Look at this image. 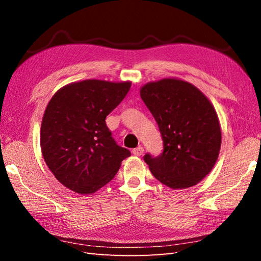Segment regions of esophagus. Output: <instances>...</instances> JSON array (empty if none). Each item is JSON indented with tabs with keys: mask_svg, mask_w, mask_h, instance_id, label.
Listing matches in <instances>:
<instances>
[{
	"mask_svg": "<svg viewBox=\"0 0 261 261\" xmlns=\"http://www.w3.org/2000/svg\"><path fill=\"white\" fill-rule=\"evenodd\" d=\"M143 151H145V150H143V148L141 146H139V147H137L136 149H134V151H132V152H134L135 156L139 157V156H141V154L143 153Z\"/></svg>",
	"mask_w": 261,
	"mask_h": 261,
	"instance_id": "34e87169",
	"label": "esophagus"
}]
</instances>
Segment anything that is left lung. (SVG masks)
Listing matches in <instances>:
<instances>
[{
	"label": "left lung",
	"instance_id": "left-lung-1",
	"mask_svg": "<svg viewBox=\"0 0 261 261\" xmlns=\"http://www.w3.org/2000/svg\"><path fill=\"white\" fill-rule=\"evenodd\" d=\"M140 96L164 141L160 156L143 157L151 174L173 190L196 185L214 167L221 148L220 121L212 103L196 86L178 79L147 83Z\"/></svg>",
	"mask_w": 261,
	"mask_h": 261
}]
</instances>
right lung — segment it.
Returning <instances> with one entry per match:
<instances>
[{"label": "right lung", "mask_w": 261, "mask_h": 261, "mask_svg": "<svg viewBox=\"0 0 261 261\" xmlns=\"http://www.w3.org/2000/svg\"><path fill=\"white\" fill-rule=\"evenodd\" d=\"M130 87L131 82L86 80L65 85L49 101L41 122V152L48 168L68 190L94 194L130 157L105 123Z\"/></svg>", "instance_id": "right-lung-1"}]
</instances>
